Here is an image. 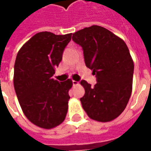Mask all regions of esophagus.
Returning a JSON list of instances; mask_svg holds the SVG:
<instances>
[{"label":"esophagus","mask_w":151,"mask_h":151,"mask_svg":"<svg viewBox=\"0 0 151 151\" xmlns=\"http://www.w3.org/2000/svg\"><path fill=\"white\" fill-rule=\"evenodd\" d=\"M78 82L77 81H73V86H78Z\"/></svg>","instance_id":"obj_1"}]
</instances>
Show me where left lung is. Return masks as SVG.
<instances>
[{"instance_id":"1","label":"left lung","mask_w":151,"mask_h":151,"mask_svg":"<svg viewBox=\"0 0 151 151\" xmlns=\"http://www.w3.org/2000/svg\"><path fill=\"white\" fill-rule=\"evenodd\" d=\"M72 40L82 47L87 68L96 77L95 86L85 80L82 108L91 119L108 122L126 108L133 86L134 65L126 43L106 28L86 27L73 34Z\"/></svg>"}]
</instances>
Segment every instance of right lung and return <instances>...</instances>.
<instances>
[{
	"label": "right lung",
	"instance_id": "add662e5",
	"mask_svg": "<svg viewBox=\"0 0 151 151\" xmlns=\"http://www.w3.org/2000/svg\"><path fill=\"white\" fill-rule=\"evenodd\" d=\"M72 34L40 32L25 43L14 64V86L18 102L31 122L43 129L62 123L68 111L72 81L54 80Z\"/></svg>",
	"mask_w": 151,
	"mask_h": 151
}]
</instances>
